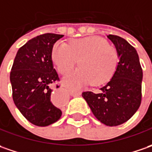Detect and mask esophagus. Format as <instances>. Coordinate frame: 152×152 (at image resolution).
I'll return each instance as SVG.
<instances>
[{
  "mask_svg": "<svg viewBox=\"0 0 152 152\" xmlns=\"http://www.w3.org/2000/svg\"><path fill=\"white\" fill-rule=\"evenodd\" d=\"M69 92H70V94H71L72 97H79V96H81V92H76V91L70 90Z\"/></svg>",
  "mask_w": 152,
  "mask_h": 152,
  "instance_id": "1",
  "label": "esophagus"
}]
</instances>
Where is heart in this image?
Segmentation results:
<instances>
[{"instance_id":"heart-1","label":"heart","mask_w":152,"mask_h":152,"mask_svg":"<svg viewBox=\"0 0 152 152\" xmlns=\"http://www.w3.org/2000/svg\"><path fill=\"white\" fill-rule=\"evenodd\" d=\"M51 58L58 71L66 75L78 60L80 67L63 79V84L71 88H79L92 81L101 84L108 80L118 65V53L107 41L98 37H86L55 45Z\"/></svg>"}]
</instances>
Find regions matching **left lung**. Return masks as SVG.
<instances>
[{"mask_svg":"<svg viewBox=\"0 0 152 152\" xmlns=\"http://www.w3.org/2000/svg\"><path fill=\"white\" fill-rule=\"evenodd\" d=\"M117 50L118 63L111 79L97 93L85 92L94 116L107 126L125 123L138 110L141 102L142 69L136 50L123 38L107 35Z\"/></svg>","mask_w":152,"mask_h":152,"instance_id":"8db88e82","label":"left lung"}]
</instances>
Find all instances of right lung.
I'll return each mask as SVG.
<instances>
[{
  "label": "right lung",
  "instance_id": "1",
  "mask_svg": "<svg viewBox=\"0 0 152 152\" xmlns=\"http://www.w3.org/2000/svg\"><path fill=\"white\" fill-rule=\"evenodd\" d=\"M63 36L45 34L28 41L18 51L11 71L14 103L24 117L37 126L55 123L62 114L51 101L50 86L59 80L51 54L55 43Z\"/></svg>",
  "mask_w": 152,
  "mask_h": 152
}]
</instances>
